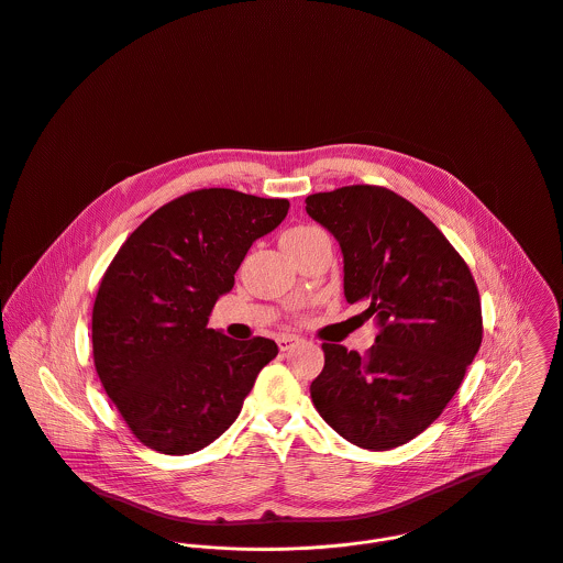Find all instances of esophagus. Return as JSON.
<instances>
[{"label":"esophagus","mask_w":563,"mask_h":563,"mask_svg":"<svg viewBox=\"0 0 563 563\" xmlns=\"http://www.w3.org/2000/svg\"><path fill=\"white\" fill-rule=\"evenodd\" d=\"M299 341H301V339H299V336H295V334H282V336H277V345H279V350H282V352L292 350Z\"/></svg>","instance_id":"obj_1"}]
</instances>
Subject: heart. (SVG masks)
<instances>
[{"mask_svg":"<svg viewBox=\"0 0 563 563\" xmlns=\"http://www.w3.org/2000/svg\"><path fill=\"white\" fill-rule=\"evenodd\" d=\"M312 227H297V229H290L282 240H286V238H292V235H299V233H306V231H310Z\"/></svg>","mask_w":563,"mask_h":563,"instance_id":"obj_1","label":"heart"}]
</instances>
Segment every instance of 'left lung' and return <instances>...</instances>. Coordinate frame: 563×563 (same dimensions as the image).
Instances as JSON below:
<instances>
[{
    "label": "left lung",
    "instance_id": "left-lung-1",
    "mask_svg": "<svg viewBox=\"0 0 563 563\" xmlns=\"http://www.w3.org/2000/svg\"><path fill=\"white\" fill-rule=\"evenodd\" d=\"M306 211L341 244L345 299L365 301L377 325L365 356L323 343L312 401L358 448L408 443L441 415L481 347L474 277L445 235L390 189L319 191Z\"/></svg>",
    "mask_w": 563,
    "mask_h": 563
}]
</instances>
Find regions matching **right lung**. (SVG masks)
<instances>
[{
  "label": "right lung",
  "mask_w": 563,
  "mask_h": 563,
  "mask_svg": "<svg viewBox=\"0 0 563 563\" xmlns=\"http://www.w3.org/2000/svg\"><path fill=\"white\" fill-rule=\"evenodd\" d=\"M288 207L286 198L196 189L148 216L113 257L93 303V363L144 445L191 454L216 441L277 356L275 341H233L207 321L251 244Z\"/></svg>",
  "instance_id": "1"
}]
</instances>
